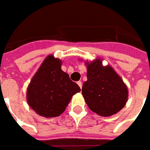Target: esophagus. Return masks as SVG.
Segmentation results:
<instances>
[{
	"label": "esophagus",
	"instance_id": "34e87169",
	"mask_svg": "<svg viewBox=\"0 0 150 150\" xmlns=\"http://www.w3.org/2000/svg\"><path fill=\"white\" fill-rule=\"evenodd\" d=\"M77 83H78V85L79 86V88H82V86H83V84H82V82L79 81V82H77Z\"/></svg>",
	"mask_w": 150,
	"mask_h": 150
}]
</instances>
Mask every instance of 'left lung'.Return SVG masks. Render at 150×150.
Segmentation results:
<instances>
[{
	"label": "left lung",
	"mask_w": 150,
	"mask_h": 150,
	"mask_svg": "<svg viewBox=\"0 0 150 150\" xmlns=\"http://www.w3.org/2000/svg\"><path fill=\"white\" fill-rule=\"evenodd\" d=\"M85 64L88 80L83 84L82 95L88 108L102 116L120 112L129 96L128 88L121 77L111 66H103L101 59Z\"/></svg>",
	"instance_id": "8db88e82"
}]
</instances>
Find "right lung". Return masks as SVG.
<instances>
[{
	"label": "right lung",
	"mask_w": 150,
	"mask_h": 150,
	"mask_svg": "<svg viewBox=\"0 0 150 150\" xmlns=\"http://www.w3.org/2000/svg\"><path fill=\"white\" fill-rule=\"evenodd\" d=\"M62 61L50 54L34 74L26 91L29 106L46 118L60 116L72 96L80 90L61 69Z\"/></svg>",
	"instance_id": "add662e5"
}]
</instances>
